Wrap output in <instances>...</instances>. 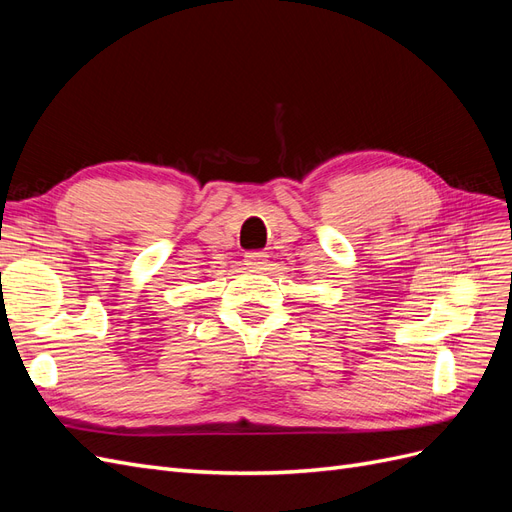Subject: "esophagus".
<instances>
[{
    "label": "esophagus",
    "mask_w": 512,
    "mask_h": 512,
    "mask_svg": "<svg viewBox=\"0 0 512 512\" xmlns=\"http://www.w3.org/2000/svg\"><path fill=\"white\" fill-rule=\"evenodd\" d=\"M267 258L269 254L262 252V250H254V252H247L245 254V265H250L254 269H262L267 265Z\"/></svg>",
    "instance_id": "1"
}]
</instances>
